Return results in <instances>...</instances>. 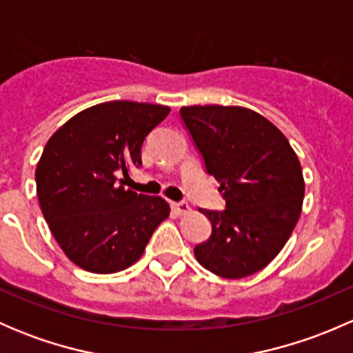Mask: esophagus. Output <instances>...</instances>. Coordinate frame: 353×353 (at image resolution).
Masks as SVG:
<instances>
[{"label": "esophagus", "mask_w": 353, "mask_h": 353, "mask_svg": "<svg viewBox=\"0 0 353 353\" xmlns=\"http://www.w3.org/2000/svg\"><path fill=\"white\" fill-rule=\"evenodd\" d=\"M172 210H174V213H176V215H186V213H190V205H188V203H184V201H181V203H172Z\"/></svg>", "instance_id": "34e87169"}]
</instances>
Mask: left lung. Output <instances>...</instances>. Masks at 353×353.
Returning a JSON list of instances; mask_svg holds the SVG:
<instances>
[{
  "mask_svg": "<svg viewBox=\"0 0 353 353\" xmlns=\"http://www.w3.org/2000/svg\"><path fill=\"white\" fill-rule=\"evenodd\" d=\"M179 114L225 199L223 212L199 210L212 236L194 256L223 279L252 275L282 251L301 216V162L285 134L251 109L190 105Z\"/></svg>",
  "mask_w": 353,
  "mask_h": 353,
  "instance_id": "obj_1",
  "label": "left lung"
}]
</instances>
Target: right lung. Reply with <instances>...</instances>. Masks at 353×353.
Masks as SVG:
<instances>
[{
    "mask_svg": "<svg viewBox=\"0 0 353 353\" xmlns=\"http://www.w3.org/2000/svg\"><path fill=\"white\" fill-rule=\"evenodd\" d=\"M170 109L145 102L92 105L46 143L35 169L42 215L63 252L92 273H116L141 258L169 205L117 184L141 165V145Z\"/></svg>",
    "mask_w": 353,
    "mask_h": 353,
    "instance_id": "right-lung-1",
    "label": "right lung"
}]
</instances>
